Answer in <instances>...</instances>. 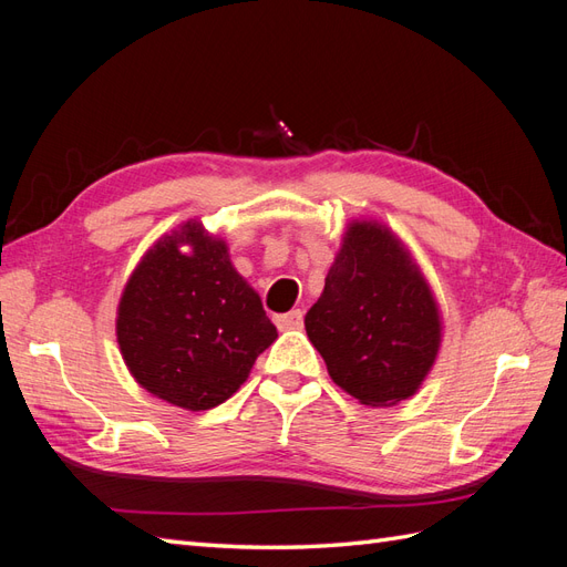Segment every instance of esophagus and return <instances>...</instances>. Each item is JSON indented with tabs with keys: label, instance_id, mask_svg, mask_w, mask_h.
Here are the masks:
<instances>
[{
	"label": "esophagus",
	"instance_id": "esophagus-1",
	"mask_svg": "<svg viewBox=\"0 0 567 567\" xmlns=\"http://www.w3.org/2000/svg\"><path fill=\"white\" fill-rule=\"evenodd\" d=\"M274 323H277V329H281V331L300 329V326H302V312L300 310H290L286 315H277V317H274Z\"/></svg>",
	"mask_w": 567,
	"mask_h": 567
}]
</instances>
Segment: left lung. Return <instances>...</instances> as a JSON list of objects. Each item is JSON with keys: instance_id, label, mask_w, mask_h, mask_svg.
<instances>
[{"instance_id": "obj_1", "label": "left lung", "mask_w": 567, "mask_h": 567, "mask_svg": "<svg viewBox=\"0 0 567 567\" xmlns=\"http://www.w3.org/2000/svg\"><path fill=\"white\" fill-rule=\"evenodd\" d=\"M305 331L336 385L369 406L411 398L440 348V315L416 262L383 225H350Z\"/></svg>"}]
</instances>
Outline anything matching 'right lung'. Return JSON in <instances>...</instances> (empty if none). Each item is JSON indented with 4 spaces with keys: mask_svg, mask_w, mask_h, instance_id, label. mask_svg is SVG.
<instances>
[{
    "mask_svg": "<svg viewBox=\"0 0 567 567\" xmlns=\"http://www.w3.org/2000/svg\"><path fill=\"white\" fill-rule=\"evenodd\" d=\"M274 340L260 296L198 221L144 255L117 307L120 352L136 383L188 411L229 400Z\"/></svg>",
    "mask_w": 567,
    "mask_h": 567,
    "instance_id": "obj_1",
    "label": "right lung"
}]
</instances>
